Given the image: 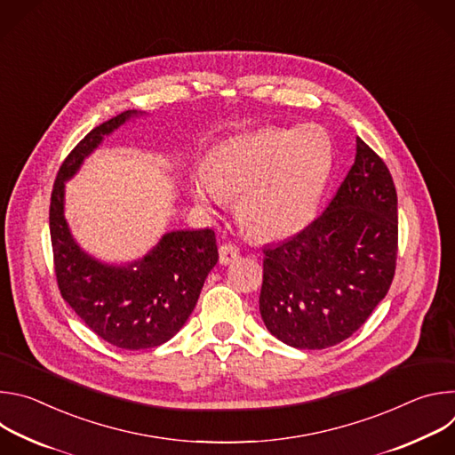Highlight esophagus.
<instances>
[{
	"label": "esophagus",
	"instance_id": "1",
	"mask_svg": "<svg viewBox=\"0 0 455 455\" xmlns=\"http://www.w3.org/2000/svg\"><path fill=\"white\" fill-rule=\"evenodd\" d=\"M239 257V248L232 243H225L220 246V263L221 265H228L234 263L235 259Z\"/></svg>",
	"mask_w": 455,
	"mask_h": 455
}]
</instances>
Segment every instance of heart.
I'll list each match as a JSON object with an SVG mask.
<instances>
[{"instance_id":"heart-1","label":"heart","mask_w":455,"mask_h":455,"mask_svg":"<svg viewBox=\"0 0 455 455\" xmlns=\"http://www.w3.org/2000/svg\"><path fill=\"white\" fill-rule=\"evenodd\" d=\"M333 167L328 137L318 127L259 129L218 144L207 172L190 176V196L212 212L237 200V216L259 239H284L315 216Z\"/></svg>"}]
</instances>
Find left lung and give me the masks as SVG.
Listing matches in <instances>:
<instances>
[{
  "instance_id": "8db88e82",
  "label": "left lung",
  "mask_w": 455,
  "mask_h": 455,
  "mask_svg": "<svg viewBox=\"0 0 455 455\" xmlns=\"http://www.w3.org/2000/svg\"><path fill=\"white\" fill-rule=\"evenodd\" d=\"M398 196L383 160L356 137L335 198L297 235L265 250L259 311L281 342L326 349L349 339L391 288Z\"/></svg>"
}]
</instances>
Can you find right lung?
<instances>
[{
	"mask_svg": "<svg viewBox=\"0 0 455 455\" xmlns=\"http://www.w3.org/2000/svg\"><path fill=\"white\" fill-rule=\"evenodd\" d=\"M140 115L127 109L92 129L62 162L50 202L53 267L62 299L95 335L132 351L162 346L183 328L218 263L212 228L167 232L142 259L127 265L102 263L72 235L64 218V183L104 137Z\"/></svg>",
	"mask_w": 455,
	"mask_h": 455,
	"instance_id": "obj_1",
	"label": "right lung"
}]
</instances>
